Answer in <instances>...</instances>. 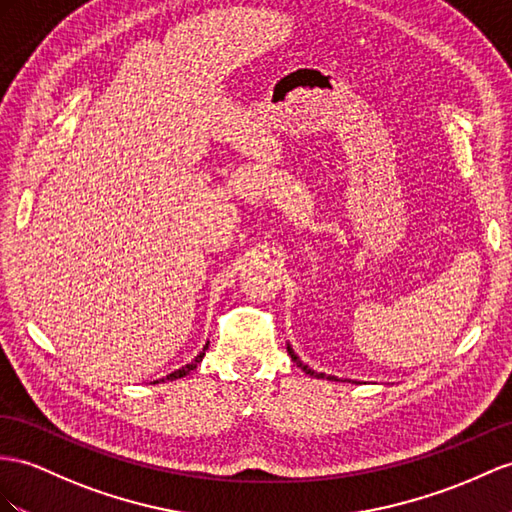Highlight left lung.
I'll return each instance as SVG.
<instances>
[{"label": "left lung", "mask_w": 512, "mask_h": 512, "mask_svg": "<svg viewBox=\"0 0 512 512\" xmlns=\"http://www.w3.org/2000/svg\"><path fill=\"white\" fill-rule=\"evenodd\" d=\"M287 352H290V357H292V361L298 365V368L300 370H303L305 374H309V376H318V378H326V381H339V378L337 376H326L324 372H316V370H313V368H309V365L307 363H303V359H300L298 355H296V352H294V348L290 346V344H287Z\"/></svg>", "instance_id": "1"}]
</instances>
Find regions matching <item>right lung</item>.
I'll list each match as a JSON object with an SVG mask.
<instances>
[{
	"instance_id": "add662e5",
	"label": "right lung",
	"mask_w": 512,
	"mask_h": 512,
	"mask_svg": "<svg viewBox=\"0 0 512 512\" xmlns=\"http://www.w3.org/2000/svg\"><path fill=\"white\" fill-rule=\"evenodd\" d=\"M207 346H209V342L203 346V350H201L199 355H196V357H194L190 363H186V365H183V368H179V370H175V372H170V374H166V376H162V378H157V381H153V385H155V383H166V381H177V378L188 376L192 370H196V365H199V363L203 361Z\"/></svg>"
}]
</instances>
